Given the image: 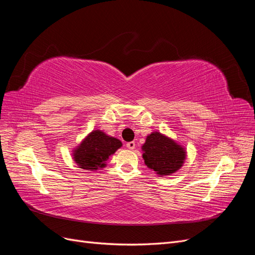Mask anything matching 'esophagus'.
<instances>
[{"label":"esophagus","instance_id":"34e87169","mask_svg":"<svg viewBox=\"0 0 255 255\" xmlns=\"http://www.w3.org/2000/svg\"><path fill=\"white\" fill-rule=\"evenodd\" d=\"M127 148L129 149V150H133V149L135 148V142H134V141L127 142Z\"/></svg>","mask_w":255,"mask_h":255}]
</instances>
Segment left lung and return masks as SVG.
I'll list each match as a JSON object with an SVG mask.
<instances>
[{
	"label": "left lung",
	"mask_w": 255,
	"mask_h": 255,
	"mask_svg": "<svg viewBox=\"0 0 255 255\" xmlns=\"http://www.w3.org/2000/svg\"><path fill=\"white\" fill-rule=\"evenodd\" d=\"M142 150L144 164L158 175H170L179 170L186 156L181 145L158 132L146 137Z\"/></svg>",
	"instance_id": "obj_1"
}]
</instances>
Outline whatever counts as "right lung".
Listing matches in <instances>:
<instances>
[{
    "instance_id": "obj_1",
    "label": "right lung",
    "mask_w": 255,
    "mask_h": 255,
    "mask_svg": "<svg viewBox=\"0 0 255 255\" xmlns=\"http://www.w3.org/2000/svg\"><path fill=\"white\" fill-rule=\"evenodd\" d=\"M122 145L117 138L107 136L101 130L91 132L73 152L75 163L85 170H97L105 166L110 156Z\"/></svg>"
}]
</instances>
